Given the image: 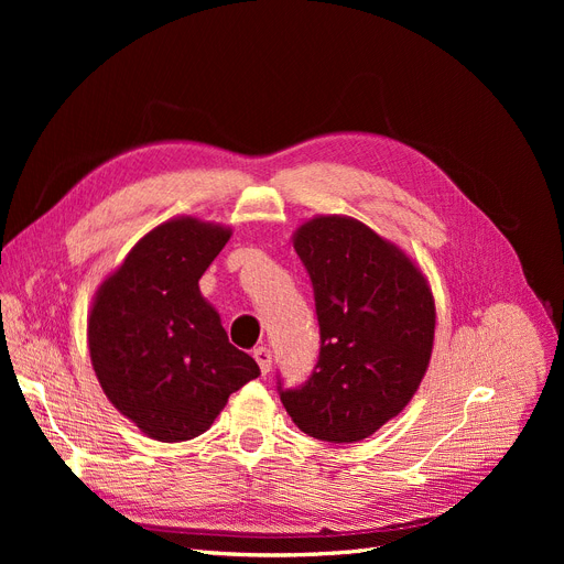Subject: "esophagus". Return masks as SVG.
I'll list each match as a JSON object with an SVG mask.
<instances>
[{"instance_id": "1", "label": "esophagus", "mask_w": 564, "mask_h": 564, "mask_svg": "<svg viewBox=\"0 0 564 564\" xmlns=\"http://www.w3.org/2000/svg\"><path fill=\"white\" fill-rule=\"evenodd\" d=\"M253 359L258 361V366H260V372L262 375H267V372H270V368H272V351L270 349H267V347H256L253 349Z\"/></svg>"}]
</instances>
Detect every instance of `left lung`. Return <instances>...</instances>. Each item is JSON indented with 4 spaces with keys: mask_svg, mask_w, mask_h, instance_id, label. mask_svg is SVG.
I'll use <instances>...</instances> for the list:
<instances>
[{
    "mask_svg": "<svg viewBox=\"0 0 564 564\" xmlns=\"http://www.w3.org/2000/svg\"><path fill=\"white\" fill-rule=\"evenodd\" d=\"M315 300L319 357L311 377L276 389L304 434L354 443L377 432L421 387L434 340L427 281L366 224L317 217L294 235Z\"/></svg>",
    "mask_w": 564,
    "mask_h": 564,
    "instance_id": "1",
    "label": "left lung"
}]
</instances>
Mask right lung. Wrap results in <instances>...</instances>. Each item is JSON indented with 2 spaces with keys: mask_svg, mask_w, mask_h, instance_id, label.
<instances>
[{
  "mask_svg": "<svg viewBox=\"0 0 564 564\" xmlns=\"http://www.w3.org/2000/svg\"><path fill=\"white\" fill-rule=\"evenodd\" d=\"M228 237V228L189 217L158 226L100 285L88 317L102 391L158 441L203 434L228 395L260 375L198 292Z\"/></svg>",
  "mask_w": 564,
  "mask_h": 564,
  "instance_id": "add662e5",
  "label": "right lung"
}]
</instances>
